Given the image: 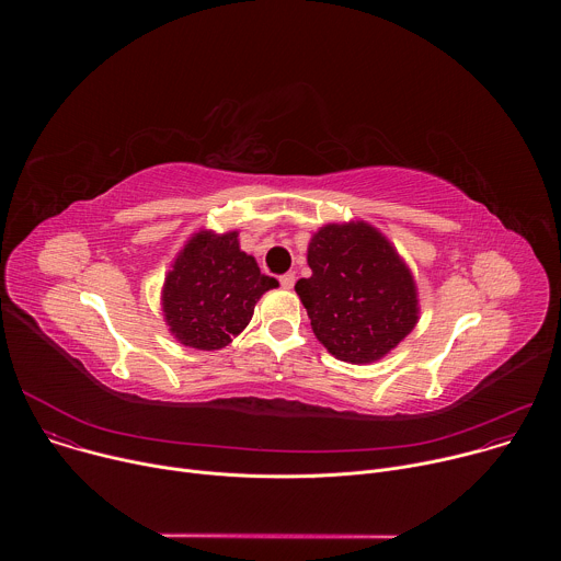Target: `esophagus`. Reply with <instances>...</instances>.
Here are the masks:
<instances>
[{
	"label": "esophagus",
	"mask_w": 561,
	"mask_h": 561,
	"mask_svg": "<svg viewBox=\"0 0 561 561\" xmlns=\"http://www.w3.org/2000/svg\"><path fill=\"white\" fill-rule=\"evenodd\" d=\"M295 279H297L295 273H286V275L279 277V284H282L284 288H293V286H295Z\"/></svg>",
	"instance_id": "obj_1"
}]
</instances>
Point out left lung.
<instances>
[{
  "label": "left lung",
  "mask_w": 561,
  "mask_h": 561,
  "mask_svg": "<svg viewBox=\"0 0 561 561\" xmlns=\"http://www.w3.org/2000/svg\"><path fill=\"white\" fill-rule=\"evenodd\" d=\"M310 277L295 290L331 355L370 364L417 324V286L388 239L366 221L327 224L308 244Z\"/></svg>",
  "instance_id": "left-lung-1"
}]
</instances>
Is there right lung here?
I'll return each mask as SVG.
<instances>
[{
  "label": "right lung",
  "instance_id": "obj_1",
  "mask_svg": "<svg viewBox=\"0 0 561 561\" xmlns=\"http://www.w3.org/2000/svg\"><path fill=\"white\" fill-rule=\"evenodd\" d=\"M239 232L199 230L173 262L162 290L169 331L197 351H219L242 333L257 299L279 282L239 249Z\"/></svg>",
  "mask_w": 561,
  "mask_h": 561
}]
</instances>
